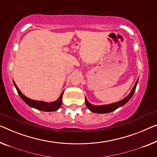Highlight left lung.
I'll return each instance as SVG.
<instances>
[{"label": "left lung", "mask_w": 157, "mask_h": 157, "mask_svg": "<svg viewBox=\"0 0 157 157\" xmlns=\"http://www.w3.org/2000/svg\"><path fill=\"white\" fill-rule=\"evenodd\" d=\"M137 83H138V79H137L136 82H135L132 91H131L129 94H128L127 97H126L125 98H124L123 99H122L120 101L113 103V104H111L102 105V106H95V105L90 104V103L87 101V99H86L85 97V104L86 105V106H87V108L90 109L92 112H94V113H110V112L115 111L116 109L119 108V107L123 106V105H125L126 103L129 101V100L130 99V98L132 97L133 94H134V92L135 91V89H136Z\"/></svg>", "instance_id": "8db88e82"}]
</instances>
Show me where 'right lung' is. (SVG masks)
I'll return each instance as SVG.
<instances>
[{"mask_svg": "<svg viewBox=\"0 0 157 157\" xmlns=\"http://www.w3.org/2000/svg\"><path fill=\"white\" fill-rule=\"evenodd\" d=\"M14 85H15L16 90L17 91V93L20 95L23 101H24L26 104L29 106L30 107H32V108H34L36 109L40 110V111H57V110L60 108V106L62 104V97L64 91H63L59 97V98L56 100V101L53 102H44L41 101H36V100H33L31 99H29L27 97L23 94L20 92V90H19L17 85H15V82H13Z\"/></svg>", "mask_w": 157, "mask_h": 157, "instance_id": "obj_1", "label": "right lung"}]
</instances>
